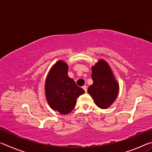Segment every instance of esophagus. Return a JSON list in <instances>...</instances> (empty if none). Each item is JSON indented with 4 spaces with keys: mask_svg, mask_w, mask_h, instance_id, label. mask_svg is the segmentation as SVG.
Masks as SVG:
<instances>
[{
    "mask_svg": "<svg viewBox=\"0 0 152 152\" xmlns=\"http://www.w3.org/2000/svg\"><path fill=\"white\" fill-rule=\"evenodd\" d=\"M82 88L84 89V91H85V92H87V87H86V86H82Z\"/></svg>",
    "mask_w": 152,
    "mask_h": 152,
    "instance_id": "obj_1",
    "label": "esophagus"
}]
</instances>
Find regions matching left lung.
<instances>
[{"instance_id": "left-lung-1", "label": "left lung", "mask_w": 152, "mask_h": 152, "mask_svg": "<svg viewBox=\"0 0 152 152\" xmlns=\"http://www.w3.org/2000/svg\"><path fill=\"white\" fill-rule=\"evenodd\" d=\"M93 84L88 88V93L98 107L105 109L111 106L119 94V84L106 61L101 59L92 66Z\"/></svg>"}]
</instances>
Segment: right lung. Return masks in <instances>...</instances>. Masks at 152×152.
<instances>
[{"mask_svg":"<svg viewBox=\"0 0 152 152\" xmlns=\"http://www.w3.org/2000/svg\"><path fill=\"white\" fill-rule=\"evenodd\" d=\"M68 66L59 60L49 71L45 82V94L50 107L55 111L67 115L74 109L76 100L84 91L68 75Z\"/></svg>","mask_w":152,"mask_h":152,"instance_id":"add662e5","label":"right lung"}]
</instances>
